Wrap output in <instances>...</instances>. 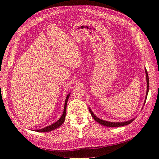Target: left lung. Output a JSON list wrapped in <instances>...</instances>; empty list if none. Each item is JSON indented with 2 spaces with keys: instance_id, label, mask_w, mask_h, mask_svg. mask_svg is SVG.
Masks as SVG:
<instances>
[{
  "instance_id": "left-lung-1",
  "label": "left lung",
  "mask_w": 159,
  "mask_h": 159,
  "mask_svg": "<svg viewBox=\"0 0 159 159\" xmlns=\"http://www.w3.org/2000/svg\"><path fill=\"white\" fill-rule=\"evenodd\" d=\"M145 72H146V81H147V91H146V98H145V101H144V104L146 103V98H147V96L148 94V91H149V77H148V71L146 70V69L145 68ZM89 112L91 113V116H92V117L94 119V120H95L98 124H102L104 126H107V127H120V126H126V125H128L129 124H130L131 122H132L133 120H134L135 118L131 119L129 120L126 121V122H108V121H106L104 120H102L101 119L98 118L97 116L94 115V113H93V111H91V110L89 107Z\"/></svg>"
}]
</instances>
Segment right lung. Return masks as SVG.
<instances>
[{"label": "right lung", "instance_id": "1", "mask_svg": "<svg viewBox=\"0 0 159 159\" xmlns=\"http://www.w3.org/2000/svg\"><path fill=\"white\" fill-rule=\"evenodd\" d=\"M70 95V93H69L68 95H67V97L66 98L65 104H64V111L62 113L61 117L59 119V120H58L56 122L52 124V125H49V126H48L46 128H42V129H37V130H35V131H37V132H49V131H53V130L58 128V127L61 126V125L63 124V122L65 120L66 115V106H67V102H68V100L69 98Z\"/></svg>", "mask_w": 159, "mask_h": 159}]
</instances>
